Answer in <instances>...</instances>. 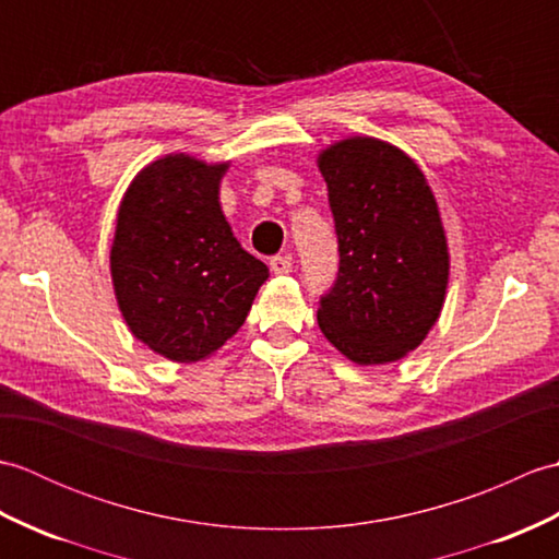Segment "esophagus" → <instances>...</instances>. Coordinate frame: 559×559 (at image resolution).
Here are the masks:
<instances>
[{
  "mask_svg": "<svg viewBox=\"0 0 559 559\" xmlns=\"http://www.w3.org/2000/svg\"><path fill=\"white\" fill-rule=\"evenodd\" d=\"M269 266H271V271H273V273H290V269H293V259H290V257H281V254H276V257H271Z\"/></svg>",
  "mask_w": 559,
  "mask_h": 559,
  "instance_id": "esophagus-1",
  "label": "esophagus"
}]
</instances>
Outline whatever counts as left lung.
<instances>
[{"label": "left lung", "instance_id": "8db88e82", "mask_svg": "<svg viewBox=\"0 0 559 559\" xmlns=\"http://www.w3.org/2000/svg\"><path fill=\"white\" fill-rule=\"evenodd\" d=\"M338 235V273L322 295V334L358 365L394 362L437 322L449 281L432 189L406 153L370 136L319 156Z\"/></svg>", "mask_w": 559, "mask_h": 559}]
</instances>
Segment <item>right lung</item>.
I'll return each mask as SVG.
<instances>
[{"mask_svg":"<svg viewBox=\"0 0 559 559\" xmlns=\"http://www.w3.org/2000/svg\"><path fill=\"white\" fill-rule=\"evenodd\" d=\"M228 163L185 153L141 170L117 213L112 286L129 331L175 362L204 360L245 324L269 269L237 242L218 201Z\"/></svg>","mask_w":559,"mask_h":559,"instance_id":"right-lung-1","label":"right lung"}]
</instances>
